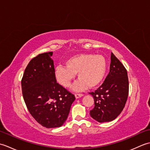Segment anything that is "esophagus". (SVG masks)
<instances>
[{"label":"esophagus","mask_w":150,"mask_h":150,"mask_svg":"<svg viewBox=\"0 0 150 150\" xmlns=\"http://www.w3.org/2000/svg\"><path fill=\"white\" fill-rule=\"evenodd\" d=\"M75 98H80V97L83 96V94H81V93H76V94H75Z\"/></svg>","instance_id":"obj_1"}]
</instances>
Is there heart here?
I'll return each mask as SVG.
<instances>
[{
	"mask_svg": "<svg viewBox=\"0 0 150 150\" xmlns=\"http://www.w3.org/2000/svg\"><path fill=\"white\" fill-rule=\"evenodd\" d=\"M106 70L107 62L104 57L84 53L70 57L66 61V66L56 67L54 74L60 85L69 88L77 73L79 79L73 86V90L81 91L87 86H97L104 79Z\"/></svg>",
	"mask_w": 150,
	"mask_h": 150,
	"instance_id": "b5f03b06",
	"label": "heart"
}]
</instances>
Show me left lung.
<instances>
[{
  "label": "left lung",
  "instance_id": "8db88e82",
  "mask_svg": "<svg viewBox=\"0 0 150 150\" xmlns=\"http://www.w3.org/2000/svg\"><path fill=\"white\" fill-rule=\"evenodd\" d=\"M128 91L126 69L111 53L109 74L100 87L90 93L94 98L95 104L94 108L90 111L91 117L98 122L115 119L125 106Z\"/></svg>",
  "mask_w": 150,
  "mask_h": 150
}]
</instances>
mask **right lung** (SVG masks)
<instances>
[{
	"label": "right lung",
	"mask_w": 150,
	"mask_h": 150,
	"mask_svg": "<svg viewBox=\"0 0 150 150\" xmlns=\"http://www.w3.org/2000/svg\"><path fill=\"white\" fill-rule=\"evenodd\" d=\"M53 52L35 57L28 64L21 81L22 95L30 114L42 126L59 128L65 122L74 95L57 82Z\"/></svg>",
	"instance_id": "obj_1"
}]
</instances>
